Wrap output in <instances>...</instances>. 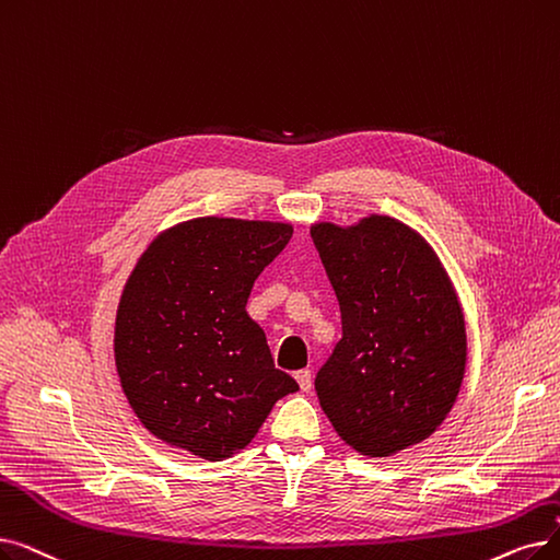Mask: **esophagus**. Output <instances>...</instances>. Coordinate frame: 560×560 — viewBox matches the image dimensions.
Returning a JSON list of instances; mask_svg holds the SVG:
<instances>
[{"instance_id":"obj_1","label":"esophagus","mask_w":560,"mask_h":560,"mask_svg":"<svg viewBox=\"0 0 560 560\" xmlns=\"http://www.w3.org/2000/svg\"><path fill=\"white\" fill-rule=\"evenodd\" d=\"M295 380H298V384H300L302 392H311V386H313L311 371H298V373H295Z\"/></svg>"}]
</instances>
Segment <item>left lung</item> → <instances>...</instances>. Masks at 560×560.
<instances>
[{
    "label": "left lung",
    "instance_id": "left-lung-1",
    "mask_svg": "<svg viewBox=\"0 0 560 560\" xmlns=\"http://www.w3.org/2000/svg\"><path fill=\"white\" fill-rule=\"evenodd\" d=\"M340 306L343 338L315 375L340 440L388 457L423 440L451 411L467 363L465 315L428 242L371 214L354 226H311Z\"/></svg>",
    "mask_w": 560,
    "mask_h": 560
}]
</instances>
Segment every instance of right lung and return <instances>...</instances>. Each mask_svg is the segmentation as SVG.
<instances>
[{"mask_svg": "<svg viewBox=\"0 0 560 560\" xmlns=\"http://www.w3.org/2000/svg\"><path fill=\"white\" fill-rule=\"evenodd\" d=\"M293 226L199 217L160 233L120 295L114 357L137 419L217 462L245 448L298 382L275 369L247 300Z\"/></svg>", "mask_w": 560, "mask_h": 560, "instance_id": "right-lung-1", "label": "right lung"}]
</instances>
